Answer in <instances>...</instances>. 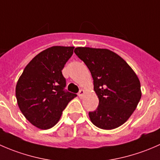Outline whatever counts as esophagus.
<instances>
[{
  "label": "esophagus",
  "mask_w": 160,
  "mask_h": 160,
  "mask_svg": "<svg viewBox=\"0 0 160 160\" xmlns=\"http://www.w3.org/2000/svg\"><path fill=\"white\" fill-rule=\"evenodd\" d=\"M83 94H84V90H80V91L78 92L79 98H82Z\"/></svg>",
  "instance_id": "1"
}]
</instances>
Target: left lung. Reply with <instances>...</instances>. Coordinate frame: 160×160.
Masks as SVG:
<instances>
[{
  "label": "left lung",
  "instance_id": "left-lung-1",
  "mask_svg": "<svg viewBox=\"0 0 160 160\" xmlns=\"http://www.w3.org/2000/svg\"><path fill=\"white\" fill-rule=\"evenodd\" d=\"M74 52L90 71L99 98L96 110L89 112L92 123L106 130L123 125L141 99V85L136 74L111 50L77 47Z\"/></svg>",
  "mask_w": 160,
  "mask_h": 160
}]
</instances>
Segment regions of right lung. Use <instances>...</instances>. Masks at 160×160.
<instances>
[{
    "label": "right lung",
    "instance_id": "add662e5",
    "mask_svg": "<svg viewBox=\"0 0 160 160\" xmlns=\"http://www.w3.org/2000/svg\"><path fill=\"white\" fill-rule=\"evenodd\" d=\"M74 47L52 46L38 53L25 67L16 85V98L22 114L41 129L54 126L76 93L65 89L62 73Z\"/></svg>",
    "mask_w": 160,
    "mask_h": 160
}]
</instances>
